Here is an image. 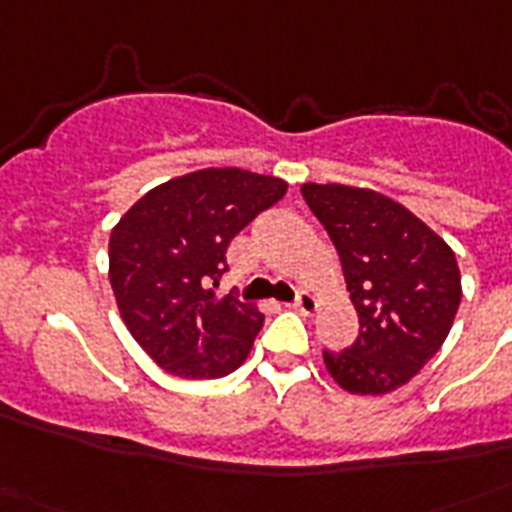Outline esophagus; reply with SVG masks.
I'll return each instance as SVG.
<instances>
[{"label":"esophagus","mask_w":512,"mask_h":512,"mask_svg":"<svg viewBox=\"0 0 512 512\" xmlns=\"http://www.w3.org/2000/svg\"><path fill=\"white\" fill-rule=\"evenodd\" d=\"M295 308L303 313V316H313V313L319 311V300H316L311 292H300V295H297V300H295Z\"/></svg>","instance_id":"obj_1"}]
</instances>
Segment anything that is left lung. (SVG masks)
Instances as JSON below:
<instances>
[{"mask_svg":"<svg viewBox=\"0 0 512 512\" xmlns=\"http://www.w3.org/2000/svg\"><path fill=\"white\" fill-rule=\"evenodd\" d=\"M342 263L358 337L324 350L332 380L356 396L393 393L444 345L462 297L452 247L385 193L340 183H303Z\"/></svg>","mask_w":512,"mask_h":512,"instance_id":"8db88e82","label":"left lung"}]
</instances>
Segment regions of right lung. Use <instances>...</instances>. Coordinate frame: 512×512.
<instances>
[{"label": "right lung", "instance_id": "add662e5", "mask_svg": "<svg viewBox=\"0 0 512 512\" xmlns=\"http://www.w3.org/2000/svg\"><path fill=\"white\" fill-rule=\"evenodd\" d=\"M287 193L273 175L207 167L156 185L108 239V279L124 327L183 380H217L247 361L265 316L217 295L236 233Z\"/></svg>", "mask_w": 512, "mask_h": 512}]
</instances>
